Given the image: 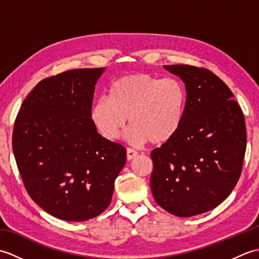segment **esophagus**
Listing matches in <instances>:
<instances>
[{
  "instance_id": "1",
  "label": "esophagus",
  "mask_w": 259,
  "mask_h": 259,
  "mask_svg": "<svg viewBox=\"0 0 259 259\" xmlns=\"http://www.w3.org/2000/svg\"><path fill=\"white\" fill-rule=\"evenodd\" d=\"M137 155H138V151L133 149V148H128V149H126V159H128V160L134 159Z\"/></svg>"
}]
</instances>
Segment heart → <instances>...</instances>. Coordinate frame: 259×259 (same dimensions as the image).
<instances>
[{
  "instance_id": "b5f03b06",
  "label": "heart",
  "mask_w": 259,
  "mask_h": 259,
  "mask_svg": "<svg viewBox=\"0 0 259 259\" xmlns=\"http://www.w3.org/2000/svg\"><path fill=\"white\" fill-rule=\"evenodd\" d=\"M187 95L176 78L131 74L113 82L109 99L100 98L91 109V121L103 138L118 139L128 118L131 142H167L184 122Z\"/></svg>"
}]
</instances>
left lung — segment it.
I'll return each mask as SVG.
<instances>
[{
  "instance_id": "8db88e82",
  "label": "left lung",
  "mask_w": 259,
  "mask_h": 259,
  "mask_svg": "<svg viewBox=\"0 0 259 259\" xmlns=\"http://www.w3.org/2000/svg\"><path fill=\"white\" fill-rule=\"evenodd\" d=\"M185 82L187 108L175 137L150 153L156 202L179 217L211 210L230 195L246 152L244 113L216 74L188 64L164 65Z\"/></svg>"
}]
</instances>
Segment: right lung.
<instances>
[{"label":"right lung","mask_w":259,"mask_h":259,"mask_svg":"<svg viewBox=\"0 0 259 259\" xmlns=\"http://www.w3.org/2000/svg\"><path fill=\"white\" fill-rule=\"evenodd\" d=\"M103 68L74 69L38 82L14 121L12 147L27 194L62 221L83 222L111 202L125 148L91 121Z\"/></svg>","instance_id":"1"}]
</instances>
